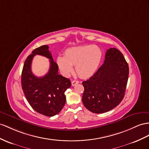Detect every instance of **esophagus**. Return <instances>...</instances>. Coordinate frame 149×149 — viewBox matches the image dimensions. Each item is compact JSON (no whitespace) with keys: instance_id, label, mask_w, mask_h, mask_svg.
<instances>
[{"instance_id":"1","label":"esophagus","mask_w":149,"mask_h":149,"mask_svg":"<svg viewBox=\"0 0 149 149\" xmlns=\"http://www.w3.org/2000/svg\"><path fill=\"white\" fill-rule=\"evenodd\" d=\"M79 83L78 81H76V80H74V81H72V86H75L76 84H77Z\"/></svg>"}]
</instances>
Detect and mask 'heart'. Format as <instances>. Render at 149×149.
<instances>
[{"label": "heart", "mask_w": 149, "mask_h": 149, "mask_svg": "<svg viewBox=\"0 0 149 149\" xmlns=\"http://www.w3.org/2000/svg\"><path fill=\"white\" fill-rule=\"evenodd\" d=\"M102 58V51L94 45H83L68 49L64 57L59 56L57 63L61 72L68 75L73 70L72 66L80 77H89L97 69Z\"/></svg>", "instance_id": "obj_1"}]
</instances>
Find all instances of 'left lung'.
Returning <instances> with one entry per match:
<instances>
[{
  "mask_svg": "<svg viewBox=\"0 0 149 149\" xmlns=\"http://www.w3.org/2000/svg\"><path fill=\"white\" fill-rule=\"evenodd\" d=\"M128 74V65L123 54L116 48L107 49L104 63L89 79L82 82L85 107L97 114L116 107L124 97Z\"/></svg>",
  "mask_w": 149,
  "mask_h": 149,
  "instance_id": "8db88e82",
  "label": "left lung"
}]
</instances>
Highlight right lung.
I'll return each instance as SVG.
<instances>
[{"mask_svg": "<svg viewBox=\"0 0 149 149\" xmlns=\"http://www.w3.org/2000/svg\"><path fill=\"white\" fill-rule=\"evenodd\" d=\"M47 45L34 49L24 63L21 75L22 89L26 100L33 109L45 116H53L58 114L65 104V91L70 88V79L58 74V66L53 59ZM39 54L50 59L51 66L48 73L38 78L31 71L33 56Z\"/></svg>", "mask_w": 149, "mask_h": 149, "instance_id": "1", "label": "right lung"}]
</instances>
